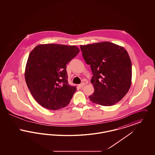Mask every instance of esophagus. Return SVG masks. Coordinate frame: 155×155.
<instances>
[{"mask_svg":"<svg viewBox=\"0 0 155 155\" xmlns=\"http://www.w3.org/2000/svg\"><path fill=\"white\" fill-rule=\"evenodd\" d=\"M84 86H85V83H82L81 84H79V85H78V87L79 88H82V87H83Z\"/></svg>","mask_w":155,"mask_h":155,"instance_id":"obj_1","label":"esophagus"}]
</instances>
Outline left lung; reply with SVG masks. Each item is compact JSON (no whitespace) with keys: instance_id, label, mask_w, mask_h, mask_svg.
Wrapping results in <instances>:
<instances>
[{"instance_id":"8db88e82","label":"left lung","mask_w":155,"mask_h":155,"mask_svg":"<svg viewBox=\"0 0 155 155\" xmlns=\"http://www.w3.org/2000/svg\"><path fill=\"white\" fill-rule=\"evenodd\" d=\"M80 48L94 75L91 82L95 91L89 96L90 100L104 106L118 102L131 85L132 64L128 52L109 42L81 45Z\"/></svg>"}]
</instances>
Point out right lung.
Masks as SVG:
<instances>
[{
    "instance_id": "right-lung-1",
    "label": "right lung",
    "mask_w": 155,
    "mask_h": 155,
    "mask_svg": "<svg viewBox=\"0 0 155 155\" xmlns=\"http://www.w3.org/2000/svg\"><path fill=\"white\" fill-rule=\"evenodd\" d=\"M79 52L77 46L54 44L39 45L31 52L25 79L40 105L56 110L70 103L77 88L68 84L66 64Z\"/></svg>"
}]
</instances>
